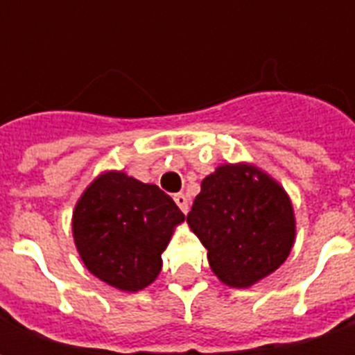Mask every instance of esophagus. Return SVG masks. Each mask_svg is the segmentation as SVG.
Instances as JSON below:
<instances>
[{"label": "esophagus", "mask_w": 355, "mask_h": 355, "mask_svg": "<svg viewBox=\"0 0 355 355\" xmlns=\"http://www.w3.org/2000/svg\"><path fill=\"white\" fill-rule=\"evenodd\" d=\"M175 203H177L178 207H180V211L182 213H188V209H190V205H188V198H186L184 193H175Z\"/></svg>", "instance_id": "esophagus-1"}]
</instances>
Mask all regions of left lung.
<instances>
[{
	"instance_id": "obj_1",
	"label": "left lung",
	"mask_w": 355,
	"mask_h": 355,
	"mask_svg": "<svg viewBox=\"0 0 355 355\" xmlns=\"http://www.w3.org/2000/svg\"><path fill=\"white\" fill-rule=\"evenodd\" d=\"M186 223L207 249L216 277L236 289L275 272L295 243L289 196L249 163H226L203 178Z\"/></svg>"
}]
</instances>
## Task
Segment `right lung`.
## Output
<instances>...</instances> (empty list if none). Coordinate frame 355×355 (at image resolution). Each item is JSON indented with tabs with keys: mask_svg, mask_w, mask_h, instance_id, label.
<instances>
[{
	"mask_svg": "<svg viewBox=\"0 0 355 355\" xmlns=\"http://www.w3.org/2000/svg\"><path fill=\"white\" fill-rule=\"evenodd\" d=\"M182 220L177 203L155 184L106 171L76 203L73 241L94 277L135 293L162 272V253Z\"/></svg>",
	"mask_w": 355,
	"mask_h": 355,
	"instance_id": "right-lung-1",
	"label": "right lung"
}]
</instances>
